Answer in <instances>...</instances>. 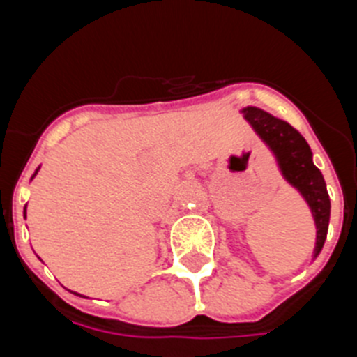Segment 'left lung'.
I'll return each mask as SVG.
<instances>
[{"label":"left lung","instance_id":"8db88e82","mask_svg":"<svg viewBox=\"0 0 357 357\" xmlns=\"http://www.w3.org/2000/svg\"><path fill=\"white\" fill-rule=\"evenodd\" d=\"M245 118L250 121L255 132L272 148L280 164L282 175L295 185L313 211L317 222V254L324 247L327 229H329L331 202L326 189V181L320 169L311 160V148L302 134L289 123L273 118L264 110L248 107Z\"/></svg>","mask_w":357,"mask_h":357}]
</instances>
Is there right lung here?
<instances>
[{
  "label": "right lung",
  "instance_id": "add662e5",
  "mask_svg": "<svg viewBox=\"0 0 357 357\" xmlns=\"http://www.w3.org/2000/svg\"><path fill=\"white\" fill-rule=\"evenodd\" d=\"M36 175H37V172L33 173V176H36ZM24 218H26V206H24Z\"/></svg>",
  "mask_w": 357,
  "mask_h": 357
}]
</instances>
